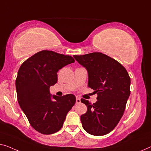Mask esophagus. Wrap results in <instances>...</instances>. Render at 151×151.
I'll return each mask as SVG.
<instances>
[{
    "mask_svg": "<svg viewBox=\"0 0 151 151\" xmlns=\"http://www.w3.org/2000/svg\"><path fill=\"white\" fill-rule=\"evenodd\" d=\"M76 104H79V103H81V99L79 98L76 97Z\"/></svg>",
    "mask_w": 151,
    "mask_h": 151,
    "instance_id": "esophagus-1",
    "label": "esophagus"
}]
</instances>
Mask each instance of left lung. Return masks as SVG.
Listing matches in <instances>:
<instances>
[{
    "instance_id": "obj_1",
    "label": "left lung",
    "mask_w": 151,
    "mask_h": 151,
    "mask_svg": "<svg viewBox=\"0 0 151 151\" xmlns=\"http://www.w3.org/2000/svg\"><path fill=\"white\" fill-rule=\"evenodd\" d=\"M87 69L88 87L97 93V102L87 106L86 113L81 116L85 131L93 136H104L114 129L124 113L130 95V77L120 63L100 52L74 55Z\"/></svg>"
}]
</instances>
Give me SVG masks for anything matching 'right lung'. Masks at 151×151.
I'll return each mask as SVG.
<instances>
[{
	"label": "right lung",
	"mask_w": 151,
	"mask_h": 151,
	"mask_svg": "<svg viewBox=\"0 0 151 151\" xmlns=\"http://www.w3.org/2000/svg\"><path fill=\"white\" fill-rule=\"evenodd\" d=\"M75 60L52 51L42 50L21 65L15 80L17 100L31 126L42 134L59 131L76 102L73 94L51 96L49 87L58 81L60 69Z\"/></svg>",
	"instance_id": "obj_1"
}]
</instances>
